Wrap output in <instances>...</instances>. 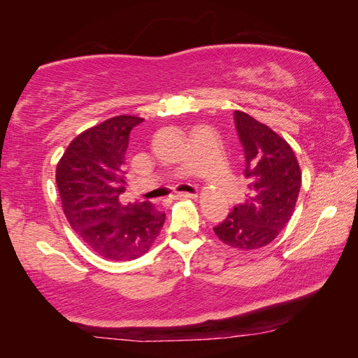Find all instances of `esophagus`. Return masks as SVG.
<instances>
[{
	"instance_id": "obj_1",
	"label": "esophagus",
	"mask_w": 358,
	"mask_h": 358,
	"mask_svg": "<svg viewBox=\"0 0 358 358\" xmlns=\"http://www.w3.org/2000/svg\"><path fill=\"white\" fill-rule=\"evenodd\" d=\"M173 197L175 199H197L199 194L197 192H177Z\"/></svg>"
}]
</instances>
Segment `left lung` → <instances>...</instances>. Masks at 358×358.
Returning <instances> with one entry per match:
<instances>
[{"label": "left lung", "mask_w": 358, "mask_h": 358, "mask_svg": "<svg viewBox=\"0 0 358 358\" xmlns=\"http://www.w3.org/2000/svg\"><path fill=\"white\" fill-rule=\"evenodd\" d=\"M235 128L245 150L248 192L213 230L224 245L252 251L271 243L294 215L301 171L294 150L268 126L240 110Z\"/></svg>", "instance_id": "1"}]
</instances>
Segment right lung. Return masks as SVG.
<instances>
[{"label": "right lung", "instance_id": "obj_1", "mask_svg": "<svg viewBox=\"0 0 358 358\" xmlns=\"http://www.w3.org/2000/svg\"><path fill=\"white\" fill-rule=\"evenodd\" d=\"M142 121L134 115L102 121L78 134L57 164L66 220L90 250L113 262L143 256L166 220L150 202H120L129 132Z\"/></svg>", "mask_w": 358, "mask_h": 358}]
</instances>
